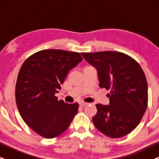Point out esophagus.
I'll list each match as a JSON object with an SVG mask.
<instances>
[{
    "mask_svg": "<svg viewBox=\"0 0 159 159\" xmlns=\"http://www.w3.org/2000/svg\"><path fill=\"white\" fill-rule=\"evenodd\" d=\"M79 105L81 106V107H84V106H87L88 103H84V102H80L79 103Z\"/></svg>",
    "mask_w": 159,
    "mask_h": 159,
    "instance_id": "34e87169",
    "label": "esophagus"
}]
</instances>
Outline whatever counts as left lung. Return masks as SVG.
<instances>
[{
	"label": "left lung",
	"instance_id": "8db88e82",
	"mask_svg": "<svg viewBox=\"0 0 159 159\" xmlns=\"http://www.w3.org/2000/svg\"><path fill=\"white\" fill-rule=\"evenodd\" d=\"M96 68L99 86L110 89L109 105L97 104L92 117L104 135L120 138L130 134L141 121L148 107V83L140 65L126 54L114 51L82 53Z\"/></svg>",
	"mask_w": 159,
	"mask_h": 159
}]
</instances>
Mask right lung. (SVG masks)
Masks as SVG:
<instances>
[{
    "instance_id": "1",
    "label": "right lung",
    "mask_w": 159,
    "mask_h": 159,
    "mask_svg": "<svg viewBox=\"0 0 159 159\" xmlns=\"http://www.w3.org/2000/svg\"><path fill=\"white\" fill-rule=\"evenodd\" d=\"M83 59L79 53L63 50H43L24 61L15 87L16 103L20 114L36 133L47 139L65 131L78 111V103L58 100L70 70Z\"/></svg>"
}]
</instances>
